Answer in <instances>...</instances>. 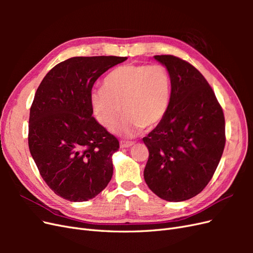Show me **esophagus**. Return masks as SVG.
<instances>
[{
	"mask_svg": "<svg viewBox=\"0 0 253 253\" xmlns=\"http://www.w3.org/2000/svg\"><path fill=\"white\" fill-rule=\"evenodd\" d=\"M134 143H135L134 141L121 140V141H120V147H121V148H129V147H132V145H133Z\"/></svg>",
	"mask_w": 253,
	"mask_h": 253,
	"instance_id": "obj_1",
	"label": "esophagus"
}]
</instances>
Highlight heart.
<instances>
[{
  "label": "heart",
  "mask_w": 253,
  "mask_h": 253,
  "mask_svg": "<svg viewBox=\"0 0 253 253\" xmlns=\"http://www.w3.org/2000/svg\"><path fill=\"white\" fill-rule=\"evenodd\" d=\"M171 98V77L162 64L124 65L115 68L103 80V88L91 93L94 114L106 128L132 137L145 126L159 124ZM123 109H121V108Z\"/></svg>",
  "instance_id": "b5f03b06"
}]
</instances>
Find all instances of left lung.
Listing matches in <instances>:
<instances>
[{
    "label": "left lung",
    "instance_id": "8db88e82",
    "mask_svg": "<svg viewBox=\"0 0 253 253\" xmlns=\"http://www.w3.org/2000/svg\"><path fill=\"white\" fill-rule=\"evenodd\" d=\"M171 77V98L162 121L142 140L149 149L143 176L148 187L168 202L201 193L221 155L225 117L204 76L185 60L154 56Z\"/></svg>",
    "mask_w": 253,
    "mask_h": 253
}]
</instances>
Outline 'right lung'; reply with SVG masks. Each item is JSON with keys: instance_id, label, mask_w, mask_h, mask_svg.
<instances>
[{"instance_id": "add662e5", "label": "right lung", "mask_w": 253, "mask_h": 253, "mask_svg": "<svg viewBox=\"0 0 253 253\" xmlns=\"http://www.w3.org/2000/svg\"><path fill=\"white\" fill-rule=\"evenodd\" d=\"M126 57H74L57 64L30 108L28 145L42 178L57 195L86 202L108 186L119 141L91 116V88Z\"/></svg>"}]
</instances>
